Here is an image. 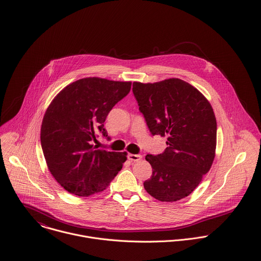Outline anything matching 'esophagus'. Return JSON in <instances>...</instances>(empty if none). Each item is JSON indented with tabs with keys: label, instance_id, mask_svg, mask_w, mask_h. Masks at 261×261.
Returning <instances> with one entry per match:
<instances>
[{
	"label": "esophagus",
	"instance_id": "34e87169",
	"mask_svg": "<svg viewBox=\"0 0 261 261\" xmlns=\"http://www.w3.org/2000/svg\"><path fill=\"white\" fill-rule=\"evenodd\" d=\"M128 159L132 162H139L142 159L141 154H134V153H129Z\"/></svg>",
	"mask_w": 261,
	"mask_h": 261
}]
</instances>
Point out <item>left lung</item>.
Wrapping results in <instances>:
<instances>
[{"label":"left lung","instance_id":"1","mask_svg":"<svg viewBox=\"0 0 261 261\" xmlns=\"http://www.w3.org/2000/svg\"><path fill=\"white\" fill-rule=\"evenodd\" d=\"M133 94L152 135L167 136V148L146 154L151 177L145 191L161 202H176L200 185L216 149L217 124L207 98L176 77L156 83H133Z\"/></svg>","mask_w":261,"mask_h":261}]
</instances>
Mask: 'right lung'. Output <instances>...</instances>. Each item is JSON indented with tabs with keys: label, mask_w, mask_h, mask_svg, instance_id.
Segmentation results:
<instances>
[{
	"label": "right lung",
	"mask_w": 261,
	"mask_h": 261,
	"mask_svg": "<svg viewBox=\"0 0 261 261\" xmlns=\"http://www.w3.org/2000/svg\"><path fill=\"white\" fill-rule=\"evenodd\" d=\"M131 82L84 77L67 85L49 105L42 122L41 144L49 171L68 193L88 197L105 191L122 169L127 153L98 149L96 133Z\"/></svg>",
	"instance_id": "1"
}]
</instances>
